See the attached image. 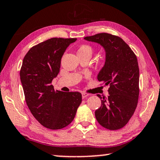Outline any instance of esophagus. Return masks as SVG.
Returning a JSON list of instances; mask_svg holds the SVG:
<instances>
[{
    "mask_svg": "<svg viewBox=\"0 0 160 160\" xmlns=\"http://www.w3.org/2000/svg\"><path fill=\"white\" fill-rule=\"evenodd\" d=\"M89 94L88 93H86V92H82V99H85V98H86L87 97H88Z\"/></svg>",
    "mask_w": 160,
    "mask_h": 160,
    "instance_id": "obj_1",
    "label": "esophagus"
}]
</instances>
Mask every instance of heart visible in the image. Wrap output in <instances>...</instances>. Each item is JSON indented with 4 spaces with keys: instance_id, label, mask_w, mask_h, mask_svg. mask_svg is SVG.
Here are the masks:
<instances>
[{
    "instance_id": "1",
    "label": "heart",
    "mask_w": 160,
    "mask_h": 160,
    "mask_svg": "<svg viewBox=\"0 0 160 160\" xmlns=\"http://www.w3.org/2000/svg\"><path fill=\"white\" fill-rule=\"evenodd\" d=\"M78 52H92V49L90 46L88 45H82L80 46L78 49Z\"/></svg>"
}]
</instances>
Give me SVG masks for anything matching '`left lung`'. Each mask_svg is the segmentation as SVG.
I'll list each match as a JSON object with an SVG mask.
<instances>
[{
  "instance_id": "left-lung-1",
  "label": "left lung",
  "mask_w": 160,
  "mask_h": 160,
  "mask_svg": "<svg viewBox=\"0 0 160 160\" xmlns=\"http://www.w3.org/2000/svg\"><path fill=\"white\" fill-rule=\"evenodd\" d=\"M105 50V63L97 76L99 82L109 85V95L101 99L95 111L101 126L110 130L122 128L135 112L139 97V67L137 57L121 38L107 33L86 37Z\"/></svg>"
}]
</instances>
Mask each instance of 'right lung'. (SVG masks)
<instances>
[{"instance_id": "right-lung-1", "label": "right lung", "mask_w": 160, "mask_h": 160, "mask_svg": "<svg viewBox=\"0 0 160 160\" xmlns=\"http://www.w3.org/2000/svg\"><path fill=\"white\" fill-rule=\"evenodd\" d=\"M76 40L52 38L32 47L23 58L20 75L25 102L34 118L46 128L68 126L82 102L80 92L55 91L51 85L60 71L65 50Z\"/></svg>"}]
</instances>
